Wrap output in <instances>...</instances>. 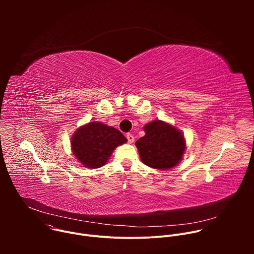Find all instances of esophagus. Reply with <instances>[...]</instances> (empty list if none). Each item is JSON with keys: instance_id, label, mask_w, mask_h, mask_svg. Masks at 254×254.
<instances>
[{"instance_id": "1", "label": "esophagus", "mask_w": 254, "mask_h": 254, "mask_svg": "<svg viewBox=\"0 0 254 254\" xmlns=\"http://www.w3.org/2000/svg\"><path fill=\"white\" fill-rule=\"evenodd\" d=\"M127 141H128V143H132L133 141H134V137H133V135L131 134V133H127Z\"/></svg>"}]
</instances>
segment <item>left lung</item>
I'll list each match as a JSON object with an SVG mask.
<instances>
[{"label":"left lung","mask_w":254,"mask_h":254,"mask_svg":"<svg viewBox=\"0 0 254 254\" xmlns=\"http://www.w3.org/2000/svg\"><path fill=\"white\" fill-rule=\"evenodd\" d=\"M143 130L146 134L135 141V146L144 165L168 170L182 160L186 142L179 129L162 121H155L144 126Z\"/></svg>","instance_id":"obj_1"}]
</instances>
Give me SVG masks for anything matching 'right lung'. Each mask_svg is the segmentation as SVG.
I'll return each instance as SVG.
<instances>
[{
  "mask_svg": "<svg viewBox=\"0 0 254 254\" xmlns=\"http://www.w3.org/2000/svg\"><path fill=\"white\" fill-rule=\"evenodd\" d=\"M127 140L119 129L92 122L75 131L71 147L74 156L84 167L95 169L105 165L115 149Z\"/></svg>",
  "mask_w": 254,
  "mask_h": 254,
  "instance_id": "obj_1",
  "label": "right lung"
}]
</instances>
